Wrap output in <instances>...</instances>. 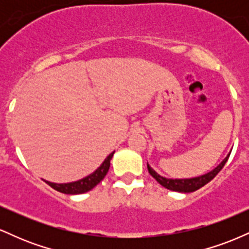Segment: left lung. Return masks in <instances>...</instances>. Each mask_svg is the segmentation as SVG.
Wrapping results in <instances>:
<instances>
[{
	"label": "left lung",
	"mask_w": 249,
	"mask_h": 249,
	"mask_svg": "<svg viewBox=\"0 0 249 249\" xmlns=\"http://www.w3.org/2000/svg\"><path fill=\"white\" fill-rule=\"evenodd\" d=\"M231 152H232V151H231ZM231 152L228 153L224 160L220 162V164L215 168H213L212 171L202 174V176L194 177V178H182V179L165 178V177H162V176H160V174L157 173L156 171H154L153 168L148 165V162H147V170H148V173H150L151 176H152L153 178L161 185V186L167 188V190L174 191V192L191 193V192H194V191L199 190L200 187L205 186L207 182H210L211 180H212L214 177H215L216 174L220 172V171H221V168L225 166L226 161L228 160V157H230Z\"/></svg>",
	"instance_id": "8db88e82"
}]
</instances>
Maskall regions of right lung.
Instances as JSON below:
<instances>
[{"label":"right lung","instance_id":"1","mask_svg":"<svg viewBox=\"0 0 249 249\" xmlns=\"http://www.w3.org/2000/svg\"><path fill=\"white\" fill-rule=\"evenodd\" d=\"M113 153L115 152L108 154L107 158H105V160L101 164V166L97 168L95 172L89 174L85 178L72 182H65V184H56V182L47 181V180H45V182L53 187V190L64 194H82L89 192V191H91L93 187L97 186L104 179V177L107 176L108 168H110V161L112 159Z\"/></svg>","mask_w":249,"mask_h":249}]
</instances>
